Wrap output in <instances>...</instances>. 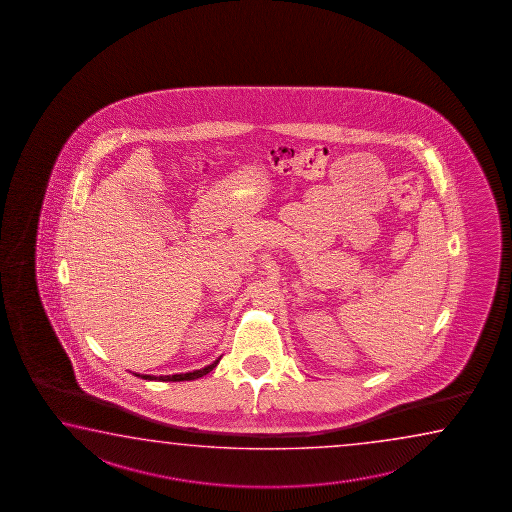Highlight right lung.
I'll list each match as a JSON object with an SVG mask.
<instances>
[{"instance_id": "obj_1", "label": "right lung", "mask_w": 512, "mask_h": 512, "mask_svg": "<svg viewBox=\"0 0 512 512\" xmlns=\"http://www.w3.org/2000/svg\"><path fill=\"white\" fill-rule=\"evenodd\" d=\"M218 362H220V358L215 360L213 364L206 365L204 369H199V371H193V373L172 374V376H150V374H134H136V376H141L143 380H159V382H190V380H197V378H202L204 374H208L209 371H213V369L217 367Z\"/></svg>"}]
</instances>
